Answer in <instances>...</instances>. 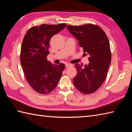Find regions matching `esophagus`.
I'll use <instances>...</instances> for the list:
<instances>
[{
	"mask_svg": "<svg viewBox=\"0 0 132 132\" xmlns=\"http://www.w3.org/2000/svg\"><path fill=\"white\" fill-rule=\"evenodd\" d=\"M72 66V64H70V63H66V68H68L69 67H71Z\"/></svg>",
	"mask_w": 132,
	"mask_h": 132,
	"instance_id": "obj_1",
	"label": "esophagus"
}]
</instances>
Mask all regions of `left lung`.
<instances>
[{
	"label": "left lung",
	"mask_w": 132,
	"mask_h": 132,
	"mask_svg": "<svg viewBox=\"0 0 132 132\" xmlns=\"http://www.w3.org/2000/svg\"><path fill=\"white\" fill-rule=\"evenodd\" d=\"M66 28L78 40L84 54L89 57V63L84 67L75 64L78 73L73 79L74 85L83 94H92L104 82L111 62L108 37L100 27L93 24Z\"/></svg>",
	"instance_id": "8db88e82"
}]
</instances>
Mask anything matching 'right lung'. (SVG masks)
<instances>
[{"label": "right lung", "mask_w": 132, "mask_h": 132, "mask_svg": "<svg viewBox=\"0 0 132 132\" xmlns=\"http://www.w3.org/2000/svg\"><path fill=\"white\" fill-rule=\"evenodd\" d=\"M66 26L64 24L34 26L28 30L24 37L21 64L28 82L39 94H46L53 91L65 68L62 63L53 64L46 57L49 54L50 38Z\"/></svg>", "instance_id": "1"}]
</instances>
